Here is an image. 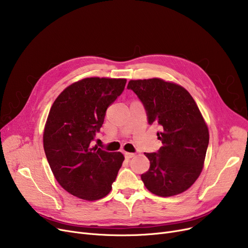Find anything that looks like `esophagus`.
Returning <instances> with one entry per match:
<instances>
[{
  "label": "esophagus",
  "mask_w": 248,
  "mask_h": 248,
  "mask_svg": "<svg viewBox=\"0 0 248 248\" xmlns=\"http://www.w3.org/2000/svg\"><path fill=\"white\" fill-rule=\"evenodd\" d=\"M124 157H125V159H132L133 157H135V154L125 152V153H124Z\"/></svg>",
  "instance_id": "obj_1"
}]
</instances>
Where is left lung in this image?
<instances>
[{"label": "left lung", "instance_id": "8db88e82", "mask_svg": "<svg viewBox=\"0 0 248 248\" xmlns=\"http://www.w3.org/2000/svg\"><path fill=\"white\" fill-rule=\"evenodd\" d=\"M144 103L149 124L158 123L163 146L158 153H145L150 169L140 178L146 188L161 197L188 190L200 176L209 144V131L203 115L188 91L161 78L129 80Z\"/></svg>", "mask_w": 248, "mask_h": 248}]
</instances>
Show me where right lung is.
Returning a JSON list of instances; mask_svg holds the SVG:
<instances>
[{"mask_svg": "<svg viewBox=\"0 0 248 248\" xmlns=\"http://www.w3.org/2000/svg\"><path fill=\"white\" fill-rule=\"evenodd\" d=\"M124 78L87 77L65 88L50 108L43 133L47 161L59 185L77 198L106 197L124 160L93 146L106 111L124 89Z\"/></svg>", "mask_w": 248, "mask_h": 248, "instance_id": "add662e5", "label": "right lung"}]
</instances>
